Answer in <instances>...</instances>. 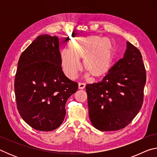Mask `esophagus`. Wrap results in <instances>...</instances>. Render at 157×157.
I'll use <instances>...</instances> for the list:
<instances>
[{
  "label": "esophagus",
  "instance_id": "obj_1",
  "mask_svg": "<svg viewBox=\"0 0 157 157\" xmlns=\"http://www.w3.org/2000/svg\"><path fill=\"white\" fill-rule=\"evenodd\" d=\"M78 87H79V89H84V87H85V84L79 82V83L78 84Z\"/></svg>",
  "mask_w": 157,
  "mask_h": 157
}]
</instances>
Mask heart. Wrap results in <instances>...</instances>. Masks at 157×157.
<instances>
[{
  "label": "heart",
  "instance_id": "b5f03b06",
  "mask_svg": "<svg viewBox=\"0 0 157 157\" xmlns=\"http://www.w3.org/2000/svg\"><path fill=\"white\" fill-rule=\"evenodd\" d=\"M67 49L62 50L60 57L63 70L71 79H75L81 71L79 59L83 58V66L87 71L86 78L94 75L99 78L105 76L112 66L115 48L109 38L98 35L77 36L68 43Z\"/></svg>",
  "mask_w": 157,
  "mask_h": 157
}]
</instances>
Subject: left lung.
<instances>
[{
  "mask_svg": "<svg viewBox=\"0 0 157 157\" xmlns=\"http://www.w3.org/2000/svg\"><path fill=\"white\" fill-rule=\"evenodd\" d=\"M146 72L141 53L127 41L123 57L98 83L86 84L89 115L95 128L116 131L131 123L142 107Z\"/></svg>",
  "mask_w": 157,
  "mask_h": 157,
  "instance_id": "obj_1",
  "label": "left lung"
}]
</instances>
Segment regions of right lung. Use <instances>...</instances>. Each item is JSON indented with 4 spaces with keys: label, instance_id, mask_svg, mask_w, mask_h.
<instances>
[{
    "label": "right lung",
    "instance_id": "obj_1",
    "mask_svg": "<svg viewBox=\"0 0 157 157\" xmlns=\"http://www.w3.org/2000/svg\"><path fill=\"white\" fill-rule=\"evenodd\" d=\"M59 43L57 36L39 35L18 62L14 80L18 111L39 131H52L62 124L66 101L78 89L63 72Z\"/></svg>",
    "mask_w": 157,
    "mask_h": 157
}]
</instances>
